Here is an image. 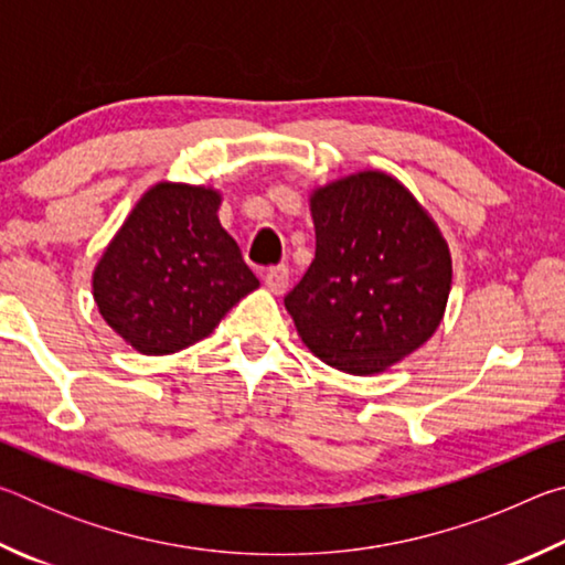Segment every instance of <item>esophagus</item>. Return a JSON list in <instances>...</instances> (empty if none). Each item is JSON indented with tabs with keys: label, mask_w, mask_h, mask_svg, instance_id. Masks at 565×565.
Segmentation results:
<instances>
[{
	"label": "esophagus",
	"mask_w": 565,
	"mask_h": 565,
	"mask_svg": "<svg viewBox=\"0 0 565 565\" xmlns=\"http://www.w3.org/2000/svg\"><path fill=\"white\" fill-rule=\"evenodd\" d=\"M264 281H266V289H269V291L284 294L286 286H289V269H286V266H274V269L266 271Z\"/></svg>",
	"instance_id": "1"
}]
</instances>
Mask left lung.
Wrapping results in <instances>:
<instances>
[{
    "label": "left lung",
    "mask_w": 565,
    "mask_h": 565,
    "mask_svg": "<svg viewBox=\"0 0 565 565\" xmlns=\"http://www.w3.org/2000/svg\"><path fill=\"white\" fill-rule=\"evenodd\" d=\"M317 256L286 294L313 356L374 376L434 337L451 291V252L416 196L386 171L331 181L309 196Z\"/></svg>",
    "instance_id": "obj_1"
}]
</instances>
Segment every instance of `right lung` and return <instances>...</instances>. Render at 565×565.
Listing matches in <instances>:
<instances>
[{"instance_id": "add662e5", "label": "right lung", "mask_w": 565, "mask_h": 565, "mask_svg": "<svg viewBox=\"0 0 565 565\" xmlns=\"http://www.w3.org/2000/svg\"><path fill=\"white\" fill-rule=\"evenodd\" d=\"M212 186L159 181L104 248L92 289L102 319L147 356L206 339L259 279L218 222Z\"/></svg>"}]
</instances>
